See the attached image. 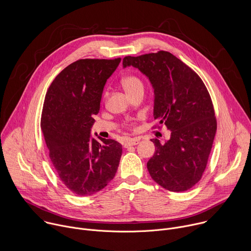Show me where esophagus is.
Returning <instances> with one entry per match:
<instances>
[{"mask_svg":"<svg viewBox=\"0 0 251 251\" xmlns=\"http://www.w3.org/2000/svg\"><path fill=\"white\" fill-rule=\"evenodd\" d=\"M139 142H140V140H139V139H136V138H134V139H130L129 141L125 142L124 147H125V148H128V147H130V146H136V145H138V144H139Z\"/></svg>","mask_w":251,"mask_h":251,"instance_id":"1","label":"esophagus"}]
</instances>
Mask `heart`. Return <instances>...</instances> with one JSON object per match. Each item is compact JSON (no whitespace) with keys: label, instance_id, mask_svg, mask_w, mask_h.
I'll list each match as a JSON object with an SVG mask.
<instances>
[{"label":"heart","instance_id":"heart-1","mask_svg":"<svg viewBox=\"0 0 251 251\" xmlns=\"http://www.w3.org/2000/svg\"><path fill=\"white\" fill-rule=\"evenodd\" d=\"M121 86L128 96H131L138 90H144V86L142 80L133 75H125L121 78ZM127 125H130V122H127Z\"/></svg>","mask_w":251,"mask_h":251}]
</instances>
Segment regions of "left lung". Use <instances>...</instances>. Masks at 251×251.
Here are the masks:
<instances>
[{"label":"left lung","instance_id":"8db88e82","mask_svg":"<svg viewBox=\"0 0 251 251\" xmlns=\"http://www.w3.org/2000/svg\"><path fill=\"white\" fill-rule=\"evenodd\" d=\"M153 89V118L171 133L163 145L151 139L155 151L147 163L151 177L161 187L182 192L202 177L217 130L214 106L201 77L170 52L126 56Z\"/></svg>","mask_w":251,"mask_h":251}]
</instances>
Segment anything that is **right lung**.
Listing matches in <instances>:
<instances>
[{
  "mask_svg": "<svg viewBox=\"0 0 251 251\" xmlns=\"http://www.w3.org/2000/svg\"><path fill=\"white\" fill-rule=\"evenodd\" d=\"M121 59H80L66 67L50 85L41 129L49 156L65 186L78 196L103 189L115 176L122 146L91 135L107 78Z\"/></svg>",
  "mask_w": 251,
  "mask_h": 251,
  "instance_id": "1",
  "label": "right lung"
}]
</instances>
